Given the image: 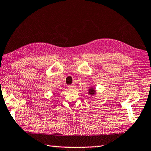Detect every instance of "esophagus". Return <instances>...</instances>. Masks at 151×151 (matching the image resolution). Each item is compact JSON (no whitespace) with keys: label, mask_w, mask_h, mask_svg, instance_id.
I'll use <instances>...</instances> for the list:
<instances>
[{"label":"esophagus","mask_w":151,"mask_h":151,"mask_svg":"<svg viewBox=\"0 0 151 151\" xmlns=\"http://www.w3.org/2000/svg\"><path fill=\"white\" fill-rule=\"evenodd\" d=\"M75 85H69V86H68L69 89H73V88H75Z\"/></svg>","instance_id":"1"}]
</instances>
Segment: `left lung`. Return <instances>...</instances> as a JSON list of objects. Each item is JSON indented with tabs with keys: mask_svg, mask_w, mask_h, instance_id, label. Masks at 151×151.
Segmentation results:
<instances>
[{
	"mask_svg": "<svg viewBox=\"0 0 151 151\" xmlns=\"http://www.w3.org/2000/svg\"><path fill=\"white\" fill-rule=\"evenodd\" d=\"M89 94H90V95H94V94H95V93H96V91L94 90V88H90L89 89Z\"/></svg>",
	"mask_w": 151,
	"mask_h": 151,
	"instance_id": "left-lung-1",
	"label": "left lung"
}]
</instances>
